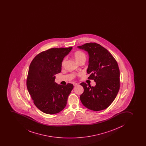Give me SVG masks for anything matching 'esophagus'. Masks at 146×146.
<instances>
[{
    "instance_id": "1",
    "label": "esophagus",
    "mask_w": 146,
    "mask_h": 146,
    "mask_svg": "<svg viewBox=\"0 0 146 146\" xmlns=\"http://www.w3.org/2000/svg\"><path fill=\"white\" fill-rule=\"evenodd\" d=\"M73 85H74V86H76L77 85H78V83H73Z\"/></svg>"
}]
</instances>
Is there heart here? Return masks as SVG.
Masks as SVG:
<instances>
[{"instance_id": "b5f03b06", "label": "heart", "mask_w": 146, "mask_h": 146, "mask_svg": "<svg viewBox=\"0 0 146 146\" xmlns=\"http://www.w3.org/2000/svg\"><path fill=\"white\" fill-rule=\"evenodd\" d=\"M74 57L76 61L78 63L79 62L81 61H86V55L84 53H83L82 51H76L74 54ZM66 60L64 59L62 63V65L64 66L65 64Z\"/></svg>"}]
</instances>
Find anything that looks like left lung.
I'll return each instance as SVG.
<instances>
[{
  "label": "left lung",
  "instance_id": "left-lung-1",
  "mask_svg": "<svg viewBox=\"0 0 146 146\" xmlns=\"http://www.w3.org/2000/svg\"><path fill=\"white\" fill-rule=\"evenodd\" d=\"M77 48L88 53L87 73L90 74L88 79L96 82L94 87L88 86L86 83H81L84 88L80 96L81 102L90 110H104L112 104L119 89L118 64L110 52L97 43H86Z\"/></svg>",
  "mask_w": 146,
  "mask_h": 146
}]
</instances>
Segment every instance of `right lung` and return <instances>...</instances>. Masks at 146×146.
<instances>
[{"label": "right lung", "mask_w": 146, "mask_h": 146, "mask_svg": "<svg viewBox=\"0 0 146 146\" xmlns=\"http://www.w3.org/2000/svg\"><path fill=\"white\" fill-rule=\"evenodd\" d=\"M72 47L52 48L36 55L30 64L27 80L28 91L36 108L49 114L65 108L73 85L55 82V75L61 71L62 63Z\"/></svg>", "instance_id": "obj_1"}]
</instances>
